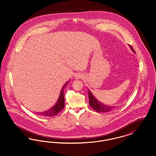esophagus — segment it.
Returning <instances> with one entry per match:
<instances>
[{"label": "esophagus", "mask_w": 156, "mask_h": 156, "mask_svg": "<svg viewBox=\"0 0 156 156\" xmlns=\"http://www.w3.org/2000/svg\"><path fill=\"white\" fill-rule=\"evenodd\" d=\"M82 78V75H76V76H75V78L76 79H79V78Z\"/></svg>", "instance_id": "1"}]
</instances>
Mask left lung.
<instances>
[{"instance_id":"1","label":"left lung","mask_w":156,"mask_h":156,"mask_svg":"<svg viewBox=\"0 0 156 156\" xmlns=\"http://www.w3.org/2000/svg\"><path fill=\"white\" fill-rule=\"evenodd\" d=\"M131 50L134 53H136L133 48L132 47L129 45ZM88 97H89V104L90 107L94 109L95 111L98 112H108L111 111L112 109H113L116 106H108L105 104L99 101L94 95H93L92 93L91 92L90 90H89V89H88Z\"/></svg>"}]
</instances>
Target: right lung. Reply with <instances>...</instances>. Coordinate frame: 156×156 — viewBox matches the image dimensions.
Masks as SVG:
<instances>
[{
    "label": "right lung",
    "mask_w": 156,
    "mask_h": 156,
    "mask_svg": "<svg viewBox=\"0 0 156 156\" xmlns=\"http://www.w3.org/2000/svg\"><path fill=\"white\" fill-rule=\"evenodd\" d=\"M69 80L66 83V84L62 87V89L61 90V92L59 94V98L56 102V104H55L52 107H51L50 109H49L48 110L45 111L44 112H37L38 115H43L44 116H54L57 115L58 113H59L61 111V110L64 108V106H65V101H64V89L65 87H66L67 83L69 82Z\"/></svg>",
    "instance_id": "obj_1"
}]
</instances>
